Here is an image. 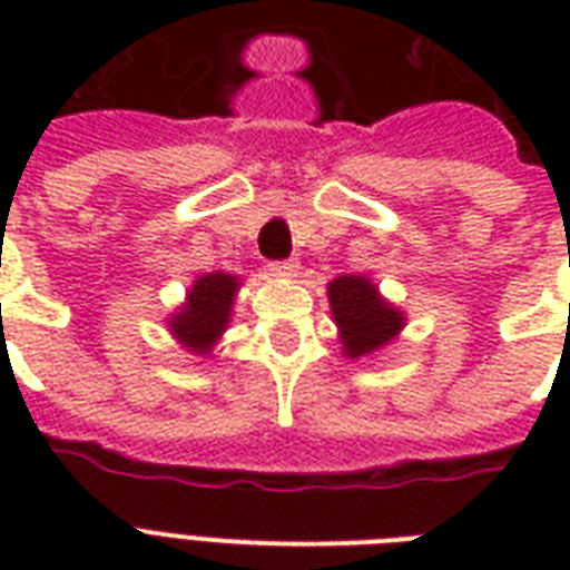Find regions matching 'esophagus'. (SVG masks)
<instances>
[{
    "mask_svg": "<svg viewBox=\"0 0 570 570\" xmlns=\"http://www.w3.org/2000/svg\"><path fill=\"white\" fill-rule=\"evenodd\" d=\"M268 268L281 277H289L298 272V259H275V263H268Z\"/></svg>",
    "mask_w": 570,
    "mask_h": 570,
    "instance_id": "34e87169",
    "label": "esophagus"
}]
</instances>
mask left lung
<instances>
[{
    "mask_svg": "<svg viewBox=\"0 0 570 570\" xmlns=\"http://www.w3.org/2000/svg\"><path fill=\"white\" fill-rule=\"evenodd\" d=\"M334 322L343 331V346L348 357L370 355L396 337L402 328V313L381 302L375 286L366 277L343 275L328 286Z\"/></svg>",
    "mask_w": 570,
    "mask_h": 570,
    "instance_id": "1",
    "label": "left lung"
}]
</instances>
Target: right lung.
Segmentation results:
<instances>
[{
    "instance_id": "obj_1",
    "label": "right lung",
    "mask_w": 570,
    "mask_h": 570,
    "mask_svg": "<svg viewBox=\"0 0 570 570\" xmlns=\"http://www.w3.org/2000/svg\"><path fill=\"white\" fill-rule=\"evenodd\" d=\"M236 277L215 272V275H204L191 286V295L183 313H177L171 320V331L177 334L180 343H186L195 352H209L218 334L224 331L227 320H230L233 293H236Z\"/></svg>"
}]
</instances>
